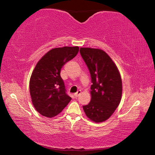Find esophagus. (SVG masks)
<instances>
[{
	"mask_svg": "<svg viewBox=\"0 0 155 155\" xmlns=\"http://www.w3.org/2000/svg\"><path fill=\"white\" fill-rule=\"evenodd\" d=\"M81 90H78V91H77V92L74 94V96H75V97H78V96L80 95V94H81Z\"/></svg>",
	"mask_w": 155,
	"mask_h": 155,
	"instance_id": "34e87169",
	"label": "esophagus"
}]
</instances>
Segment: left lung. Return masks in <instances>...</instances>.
<instances>
[{
    "label": "left lung",
    "instance_id": "left-lung-1",
    "mask_svg": "<svg viewBox=\"0 0 155 155\" xmlns=\"http://www.w3.org/2000/svg\"><path fill=\"white\" fill-rule=\"evenodd\" d=\"M80 54L88 68L92 83L91 101L83 106V110L92 121H105L121 101V77L114 62L103 50L81 48Z\"/></svg>",
    "mask_w": 155,
    "mask_h": 155
}]
</instances>
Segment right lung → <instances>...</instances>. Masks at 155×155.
Segmentation results:
<instances>
[{"instance_id": "add662e5", "label": "right lung", "mask_w": 155, "mask_h": 155, "mask_svg": "<svg viewBox=\"0 0 155 155\" xmlns=\"http://www.w3.org/2000/svg\"><path fill=\"white\" fill-rule=\"evenodd\" d=\"M78 46L51 50L38 62L31 74L29 89L36 111L52 117L61 113L71 98L68 95L60 76L62 67L77 55Z\"/></svg>"}]
</instances>
